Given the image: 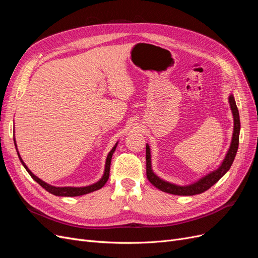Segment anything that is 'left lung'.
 Instances as JSON below:
<instances>
[{
    "label": "left lung",
    "mask_w": 258,
    "mask_h": 258,
    "mask_svg": "<svg viewBox=\"0 0 258 258\" xmlns=\"http://www.w3.org/2000/svg\"><path fill=\"white\" fill-rule=\"evenodd\" d=\"M228 102L230 105V110L233 117V131L230 146L227 151V154L225 155L222 163L215 170L211 171L208 174L200 177L194 183L187 185H177L174 183H170L166 179L159 177L156 174L152 168V156H151V148L150 145L146 143V175L148 181H150L155 187L158 189L171 194L177 195V196H194L208 190L211 186H213L218 179L223 177L227 171L230 169L233 160H235L236 154L239 146V135H240V116L239 111L236 104L233 95H229Z\"/></svg>",
    "instance_id": "left-lung-1"
}]
</instances>
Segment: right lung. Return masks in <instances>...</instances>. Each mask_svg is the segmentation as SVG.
<instances>
[{
	"label": "right lung",
	"instance_id": "1",
	"mask_svg": "<svg viewBox=\"0 0 258 258\" xmlns=\"http://www.w3.org/2000/svg\"><path fill=\"white\" fill-rule=\"evenodd\" d=\"M14 143H15V147L17 148V144H16V140H15L14 138ZM117 144H118V142H117L112 150L110 151V153H108L107 157H106V160H105V167H104V172H103V175L102 177H101L98 182L93 183L91 185H88V186H82V187H72V186H64V187H58V186H52L48 183H46L44 181H42L41 178H38L36 175H34L32 172H31V170L27 167V165L25 162H23L21 156L18 152V148H17V154H18V157L22 163V166L25 167V169L28 171V173L31 175V177H32L35 182H37L38 184H40L43 188H45L46 190H47L48 192L54 195V196H59V197H76V196H83V195H86V194H89V192H92V191H96L100 188H102V187L105 185V183L107 182L108 179V176H110V167H111V160H112V156L116 150L117 147Z\"/></svg>",
	"mask_w": 258,
	"mask_h": 258
}]
</instances>
